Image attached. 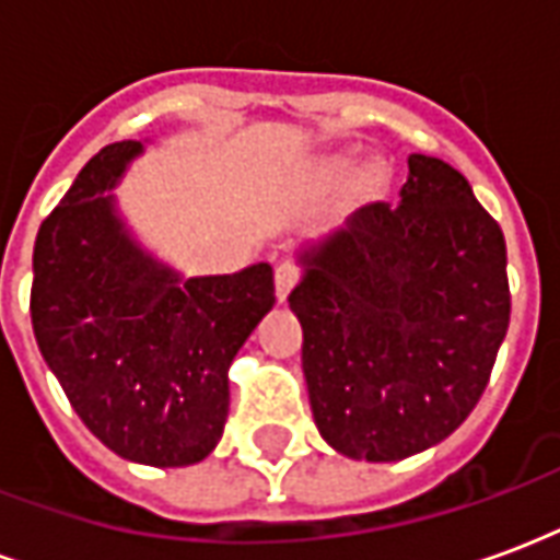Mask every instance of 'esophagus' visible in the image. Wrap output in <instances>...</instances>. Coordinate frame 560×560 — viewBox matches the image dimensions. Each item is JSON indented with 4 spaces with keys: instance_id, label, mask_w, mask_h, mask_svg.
Returning a JSON list of instances; mask_svg holds the SVG:
<instances>
[{
    "instance_id": "obj_1",
    "label": "esophagus",
    "mask_w": 560,
    "mask_h": 560,
    "mask_svg": "<svg viewBox=\"0 0 560 560\" xmlns=\"http://www.w3.org/2000/svg\"><path fill=\"white\" fill-rule=\"evenodd\" d=\"M296 279H300V269L293 267V264H288V260L276 267V296H279L281 303L288 300V293L293 291Z\"/></svg>"
}]
</instances>
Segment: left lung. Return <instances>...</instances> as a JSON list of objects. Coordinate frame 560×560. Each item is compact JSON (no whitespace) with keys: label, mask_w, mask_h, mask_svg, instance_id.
Segmentation results:
<instances>
[{"label":"left lung","mask_w":560,"mask_h":560,"mask_svg":"<svg viewBox=\"0 0 560 560\" xmlns=\"http://www.w3.org/2000/svg\"><path fill=\"white\" fill-rule=\"evenodd\" d=\"M288 303L320 438L399 462L468 420L510 324L506 245L468 179L413 152L401 203H369L296 252Z\"/></svg>","instance_id":"left-lung-1"}]
</instances>
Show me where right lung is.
<instances>
[{
  "instance_id": "add662e5",
  "label": "right lung",
  "mask_w": 560,
  "mask_h": 560,
  "mask_svg": "<svg viewBox=\"0 0 560 560\" xmlns=\"http://www.w3.org/2000/svg\"><path fill=\"white\" fill-rule=\"evenodd\" d=\"M140 140L86 161L42 221L32 255V329L71 408L116 456L185 468L215 450L228 369L276 303L269 264L195 276L147 252L114 188Z\"/></svg>"
}]
</instances>
